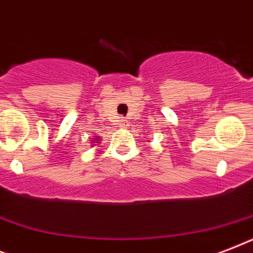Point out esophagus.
Returning a JSON list of instances; mask_svg holds the SVG:
<instances>
[{
    "label": "esophagus",
    "instance_id": "obj_1",
    "mask_svg": "<svg viewBox=\"0 0 253 253\" xmlns=\"http://www.w3.org/2000/svg\"><path fill=\"white\" fill-rule=\"evenodd\" d=\"M119 126L122 127V128H125V127L128 126V123H127L126 119H121V121H119Z\"/></svg>",
    "mask_w": 253,
    "mask_h": 253
}]
</instances>
